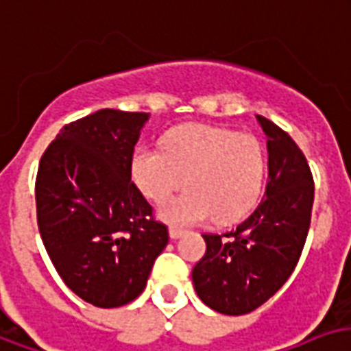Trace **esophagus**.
<instances>
[{
    "label": "esophagus",
    "instance_id": "esophagus-1",
    "mask_svg": "<svg viewBox=\"0 0 351 351\" xmlns=\"http://www.w3.org/2000/svg\"><path fill=\"white\" fill-rule=\"evenodd\" d=\"M183 233H185V229L176 228V226H172V228H170V239H173V241H176V239H179V237L183 235Z\"/></svg>",
    "mask_w": 351,
    "mask_h": 351
}]
</instances>
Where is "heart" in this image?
<instances>
[{
  "label": "heart",
  "mask_w": 351,
  "mask_h": 351,
  "mask_svg": "<svg viewBox=\"0 0 351 351\" xmlns=\"http://www.w3.org/2000/svg\"><path fill=\"white\" fill-rule=\"evenodd\" d=\"M136 186L152 202H162L179 186L189 191L160 205L172 223L215 218L237 222L254 209L266 179V149L254 135L204 123L170 129L160 147H136L131 159Z\"/></svg>",
  "instance_id": "obj_1"
}]
</instances>
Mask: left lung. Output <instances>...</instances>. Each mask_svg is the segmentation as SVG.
Returning a JSON list of instances; mask_svg holds the SVG:
<instances>
[{"mask_svg": "<svg viewBox=\"0 0 351 351\" xmlns=\"http://www.w3.org/2000/svg\"><path fill=\"white\" fill-rule=\"evenodd\" d=\"M266 135L268 183L257 209L223 235H204L207 250L192 268L196 294L222 315H246L291 278L309 233L313 173L296 142L257 114Z\"/></svg>", "mask_w": 351, "mask_h": 351, "instance_id": "1", "label": "left lung"}]
</instances>
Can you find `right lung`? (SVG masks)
<instances>
[{
	"label": "right lung",
	"instance_id": "right-lung-1",
	"mask_svg": "<svg viewBox=\"0 0 351 351\" xmlns=\"http://www.w3.org/2000/svg\"><path fill=\"white\" fill-rule=\"evenodd\" d=\"M147 112L101 109L60 129L36 173L42 242L68 289L96 307H120L144 291L168 228L131 181Z\"/></svg>",
	"mask_w": 351,
	"mask_h": 351
}]
</instances>
